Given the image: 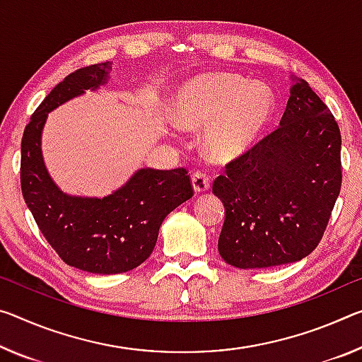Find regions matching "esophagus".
Wrapping results in <instances>:
<instances>
[{"mask_svg":"<svg viewBox=\"0 0 362 362\" xmlns=\"http://www.w3.org/2000/svg\"><path fill=\"white\" fill-rule=\"evenodd\" d=\"M192 185L197 193H203L209 190V177L204 172H194L192 175Z\"/></svg>","mask_w":362,"mask_h":362,"instance_id":"1","label":"esophagus"}]
</instances>
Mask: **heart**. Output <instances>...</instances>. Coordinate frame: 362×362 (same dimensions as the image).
Segmentation results:
<instances>
[{
	"instance_id": "obj_1",
	"label": "heart",
	"mask_w": 362,
	"mask_h": 362,
	"mask_svg": "<svg viewBox=\"0 0 362 362\" xmlns=\"http://www.w3.org/2000/svg\"><path fill=\"white\" fill-rule=\"evenodd\" d=\"M274 111L275 95L267 83L233 74H208L177 91L172 117L187 130L208 127L203 136L208 156L232 160L255 145Z\"/></svg>"
}]
</instances>
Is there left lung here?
<instances>
[{"mask_svg": "<svg viewBox=\"0 0 362 362\" xmlns=\"http://www.w3.org/2000/svg\"><path fill=\"white\" fill-rule=\"evenodd\" d=\"M291 80L280 127L212 183L226 208L217 248L235 267H272L311 255L340 194L337 120L306 80Z\"/></svg>", "mask_w": 362, "mask_h": 362, "instance_id": "1", "label": "left lung"}]
</instances>
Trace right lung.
Returning a JSON list of instances; mask_svg holds the SVG:
<instances>
[{
	"instance_id": "add662e5",
	"label": "right lung",
	"mask_w": 362,
	"mask_h": 362,
	"mask_svg": "<svg viewBox=\"0 0 362 362\" xmlns=\"http://www.w3.org/2000/svg\"><path fill=\"white\" fill-rule=\"evenodd\" d=\"M109 71L111 62H101L69 74L32 114L21 143L22 194L43 237L69 266L103 275L145 262L165 216L193 197L185 169H139L103 198L67 194L51 179L42 153L48 112L106 85Z\"/></svg>"
}]
</instances>
